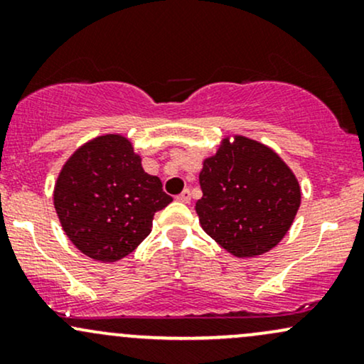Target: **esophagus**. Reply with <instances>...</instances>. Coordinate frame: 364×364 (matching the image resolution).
<instances>
[{
  "label": "esophagus",
  "mask_w": 364,
  "mask_h": 364,
  "mask_svg": "<svg viewBox=\"0 0 364 364\" xmlns=\"http://www.w3.org/2000/svg\"><path fill=\"white\" fill-rule=\"evenodd\" d=\"M176 200H178V202H181V203H190V200H191L190 190H185V191H183V193H179L176 196Z\"/></svg>",
  "instance_id": "esophagus-1"
}]
</instances>
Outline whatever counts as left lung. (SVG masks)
Segmentation results:
<instances>
[{
    "label": "left lung",
    "instance_id": "1",
    "mask_svg": "<svg viewBox=\"0 0 364 364\" xmlns=\"http://www.w3.org/2000/svg\"><path fill=\"white\" fill-rule=\"evenodd\" d=\"M195 210L215 243L237 258L267 253L289 231L301 188L289 166L260 141L224 139L200 171Z\"/></svg>",
    "mask_w": 364,
    "mask_h": 364
}]
</instances>
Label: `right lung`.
<instances>
[{
  "label": "right lung",
  "instance_id": "add662e5",
  "mask_svg": "<svg viewBox=\"0 0 364 364\" xmlns=\"http://www.w3.org/2000/svg\"><path fill=\"white\" fill-rule=\"evenodd\" d=\"M63 231L97 262L124 258L152 231L157 210L173 202L123 135L97 136L65 162L54 185Z\"/></svg>",
  "mask_w": 364,
  "mask_h": 364
}]
</instances>
